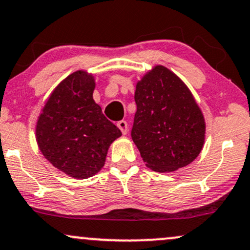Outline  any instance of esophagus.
<instances>
[{"mask_svg":"<svg viewBox=\"0 0 250 250\" xmlns=\"http://www.w3.org/2000/svg\"><path fill=\"white\" fill-rule=\"evenodd\" d=\"M117 126L119 127V130L122 131L123 134H126L127 133V123L125 122V120H120V122L117 123Z\"/></svg>","mask_w":250,"mask_h":250,"instance_id":"obj_1","label":"esophagus"}]
</instances>
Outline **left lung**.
<instances>
[{"label": "left lung", "instance_id": "obj_1", "mask_svg": "<svg viewBox=\"0 0 250 250\" xmlns=\"http://www.w3.org/2000/svg\"><path fill=\"white\" fill-rule=\"evenodd\" d=\"M134 100L131 135L146 167L172 172L190 165L204 147L206 125L186 83L156 64L137 82Z\"/></svg>", "mask_w": 250, "mask_h": 250}]
</instances>
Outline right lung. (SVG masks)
Returning a JSON list of instances; mask_svg holds the SVG:
<instances>
[{
  "label": "right lung",
  "instance_id": "1",
  "mask_svg": "<svg viewBox=\"0 0 250 250\" xmlns=\"http://www.w3.org/2000/svg\"><path fill=\"white\" fill-rule=\"evenodd\" d=\"M95 87L91 73H72L51 92L36 124V140L45 159L76 180L97 174L110 145L122 135L94 101Z\"/></svg>",
  "mask_w": 250,
  "mask_h": 250
}]
</instances>
